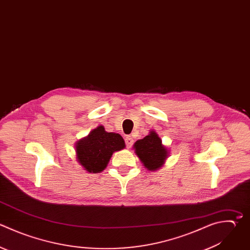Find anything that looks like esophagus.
Instances as JSON below:
<instances>
[{
	"instance_id": "obj_1",
	"label": "esophagus",
	"mask_w": 250,
	"mask_h": 250,
	"mask_svg": "<svg viewBox=\"0 0 250 250\" xmlns=\"http://www.w3.org/2000/svg\"><path fill=\"white\" fill-rule=\"evenodd\" d=\"M125 144H126V146H127L128 148H130V147L133 146V144H134L133 138H132L131 136H127V137L125 138Z\"/></svg>"
}]
</instances>
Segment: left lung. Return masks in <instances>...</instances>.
<instances>
[{
    "label": "left lung",
    "instance_id": "obj_1",
    "mask_svg": "<svg viewBox=\"0 0 250 250\" xmlns=\"http://www.w3.org/2000/svg\"><path fill=\"white\" fill-rule=\"evenodd\" d=\"M134 148L144 166L151 171L161 167L168 154L161 139L155 132H150L148 136L137 141Z\"/></svg>",
    "mask_w": 250,
    "mask_h": 250
}]
</instances>
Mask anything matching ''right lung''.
<instances>
[{
	"label": "right lung",
	"instance_id": "right-lung-1",
	"mask_svg": "<svg viewBox=\"0 0 250 250\" xmlns=\"http://www.w3.org/2000/svg\"><path fill=\"white\" fill-rule=\"evenodd\" d=\"M125 147L123 138L116 133H107L103 126L93 130L89 136L77 143L79 163L90 173L102 172L112 153Z\"/></svg>",
	"mask_w": 250,
	"mask_h": 250
}]
</instances>
